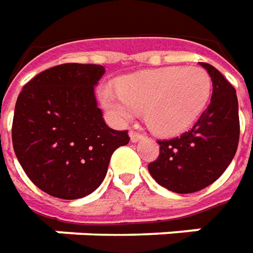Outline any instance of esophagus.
Masks as SVG:
<instances>
[{
  "label": "esophagus",
  "instance_id": "34e87169",
  "mask_svg": "<svg viewBox=\"0 0 253 253\" xmlns=\"http://www.w3.org/2000/svg\"><path fill=\"white\" fill-rule=\"evenodd\" d=\"M143 138V134L141 133H138V131H134V130H131L130 131V140L135 143V141H138V140H141Z\"/></svg>",
  "mask_w": 253,
  "mask_h": 253
}]
</instances>
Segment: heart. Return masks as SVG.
<instances>
[{"instance_id": "heart-1", "label": "heart", "mask_w": 253, "mask_h": 253, "mask_svg": "<svg viewBox=\"0 0 253 253\" xmlns=\"http://www.w3.org/2000/svg\"><path fill=\"white\" fill-rule=\"evenodd\" d=\"M211 88V78L205 68L170 66L126 75L119 81V88H103L100 98L105 109L119 123H126L144 112L151 130L173 135L200 118Z\"/></svg>"}]
</instances>
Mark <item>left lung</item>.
Returning <instances> with one entry per match:
<instances>
[{
  "label": "left lung",
  "mask_w": 253,
  "mask_h": 253,
  "mask_svg": "<svg viewBox=\"0 0 253 253\" xmlns=\"http://www.w3.org/2000/svg\"><path fill=\"white\" fill-rule=\"evenodd\" d=\"M213 83L211 102L190 130L158 140L160 155L148 170L161 186L193 193L211 185L227 169L238 148L240 116L235 88L207 63H200Z\"/></svg>",
  "instance_id": "left-lung-1"
}]
</instances>
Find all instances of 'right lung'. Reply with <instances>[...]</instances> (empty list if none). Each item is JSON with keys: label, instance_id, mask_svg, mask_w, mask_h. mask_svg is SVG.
Returning a JSON list of instances; mask_svg holds the SVG:
<instances>
[{"label": "right lung", "instance_id": "right-lung-1", "mask_svg": "<svg viewBox=\"0 0 253 253\" xmlns=\"http://www.w3.org/2000/svg\"><path fill=\"white\" fill-rule=\"evenodd\" d=\"M98 64L67 63L32 78L19 93L12 145L25 173L50 196L74 200L98 189L110 157L130 141L113 130L96 105Z\"/></svg>", "mask_w": 253, "mask_h": 253}]
</instances>
